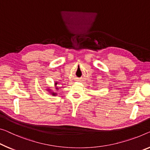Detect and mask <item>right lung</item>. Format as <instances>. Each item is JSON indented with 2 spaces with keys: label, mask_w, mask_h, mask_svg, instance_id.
Listing matches in <instances>:
<instances>
[{
  "label": "right lung",
  "mask_w": 150,
  "mask_h": 150,
  "mask_svg": "<svg viewBox=\"0 0 150 150\" xmlns=\"http://www.w3.org/2000/svg\"><path fill=\"white\" fill-rule=\"evenodd\" d=\"M57 84V82H56V83H55V85H56V86ZM51 94H52V95H54V96L56 95V93H52Z\"/></svg>",
  "instance_id": "add662e5"
}]
</instances>
